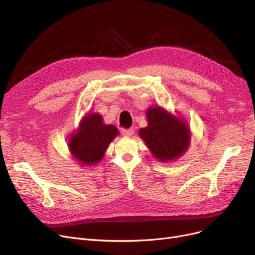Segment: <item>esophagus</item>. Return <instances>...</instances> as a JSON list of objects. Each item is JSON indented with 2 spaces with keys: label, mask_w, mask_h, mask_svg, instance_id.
<instances>
[{
  "label": "esophagus",
  "mask_w": 255,
  "mask_h": 255,
  "mask_svg": "<svg viewBox=\"0 0 255 255\" xmlns=\"http://www.w3.org/2000/svg\"><path fill=\"white\" fill-rule=\"evenodd\" d=\"M133 132H134L133 129H122V131H121V133L124 136H127V137L132 135Z\"/></svg>",
  "instance_id": "obj_1"
}]
</instances>
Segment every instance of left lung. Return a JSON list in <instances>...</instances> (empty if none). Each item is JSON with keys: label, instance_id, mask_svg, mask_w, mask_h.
<instances>
[{"label": "left lung", "instance_id": "obj_1", "mask_svg": "<svg viewBox=\"0 0 255 255\" xmlns=\"http://www.w3.org/2000/svg\"><path fill=\"white\" fill-rule=\"evenodd\" d=\"M146 117L148 125L139 129L138 135L153 157L165 163L181 157L191 142V131L187 121L161 106L149 107Z\"/></svg>", "mask_w": 255, "mask_h": 255}]
</instances>
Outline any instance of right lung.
<instances>
[{"label": "right lung", "instance_id": "add662e5", "mask_svg": "<svg viewBox=\"0 0 255 255\" xmlns=\"http://www.w3.org/2000/svg\"><path fill=\"white\" fill-rule=\"evenodd\" d=\"M118 134L116 126L105 124L99 113L89 112L83 117L78 129L69 136L70 154L82 167L96 166Z\"/></svg>", "mask_w": 255, "mask_h": 255}]
</instances>
